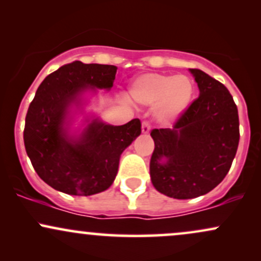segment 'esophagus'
<instances>
[{"instance_id":"obj_1","label":"esophagus","mask_w":261,"mask_h":261,"mask_svg":"<svg viewBox=\"0 0 261 261\" xmlns=\"http://www.w3.org/2000/svg\"><path fill=\"white\" fill-rule=\"evenodd\" d=\"M141 130H142V134H148L149 130H151V126L147 121L142 122V126H141Z\"/></svg>"}]
</instances>
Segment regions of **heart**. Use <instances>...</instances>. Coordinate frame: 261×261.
<instances>
[{"label": "heart", "instance_id": "b5f03b06", "mask_svg": "<svg viewBox=\"0 0 261 261\" xmlns=\"http://www.w3.org/2000/svg\"><path fill=\"white\" fill-rule=\"evenodd\" d=\"M194 93L193 81L182 74L141 73L128 86V98L141 106H153V116L161 125L179 120L191 106Z\"/></svg>", "mask_w": 261, "mask_h": 261}]
</instances>
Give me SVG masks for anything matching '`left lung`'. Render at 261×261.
<instances>
[{
    "label": "left lung",
    "instance_id": "1",
    "mask_svg": "<svg viewBox=\"0 0 261 261\" xmlns=\"http://www.w3.org/2000/svg\"><path fill=\"white\" fill-rule=\"evenodd\" d=\"M189 71L199 87V98L172 128L151 131L152 184L179 200L216 188L228 173L239 142L238 109L228 89L201 70Z\"/></svg>",
    "mask_w": 261,
    "mask_h": 261
}]
</instances>
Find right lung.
I'll list each match as a JSON object with an SVG mask.
<instances>
[{
  "mask_svg": "<svg viewBox=\"0 0 261 261\" xmlns=\"http://www.w3.org/2000/svg\"><path fill=\"white\" fill-rule=\"evenodd\" d=\"M116 70L73 61L50 73L37 89L25 116L24 146L35 172L55 190L77 196L107 190L118 174L121 153L140 136L139 119L114 126L92 115L86 116L83 128H71L73 113H82L83 94L110 91Z\"/></svg>",
  "mask_w": 261,
  "mask_h": 261,
  "instance_id": "right-lung-1",
  "label": "right lung"
}]
</instances>
